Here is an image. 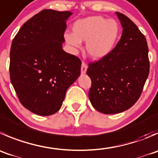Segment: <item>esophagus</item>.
<instances>
[{
  "mask_svg": "<svg viewBox=\"0 0 158 158\" xmlns=\"http://www.w3.org/2000/svg\"><path fill=\"white\" fill-rule=\"evenodd\" d=\"M86 70H87L86 64L82 62V66H81V73H82V74H85V73H86Z\"/></svg>",
  "mask_w": 158,
  "mask_h": 158,
  "instance_id": "34e87169",
  "label": "esophagus"
}]
</instances>
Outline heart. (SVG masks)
Segmentation results:
<instances>
[{
	"label": "heart",
	"mask_w": 158,
	"mask_h": 158,
	"mask_svg": "<svg viewBox=\"0 0 158 158\" xmlns=\"http://www.w3.org/2000/svg\"><path fill=\"white\" fill-rule=\"evenodd\" d=\"M73 31L64 35L68 45L79 48L81 42H86L85 50L89 56L93 59H101L114 48L120 37V27L114 19L90 16L77 20L73 25Z\"/></svg>",
	"instance_id": "b5f03b06"
}]
</instances>
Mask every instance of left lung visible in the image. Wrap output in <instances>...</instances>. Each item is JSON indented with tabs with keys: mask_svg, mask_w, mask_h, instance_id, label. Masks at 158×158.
<instances>
[{
	"mask_svg": "<svg viewBox=\"0 0 158 158\" xmlns=\"http://www.w3.org/2000/svg\"><path fill=\"white\" fill-rule=\"evenodd\" d=\"M116 15L123 27L120 41L108 56L89 64L86 72L92 81L91 104L105 114L131 108L140 96L150 70L144 35L129 18Z\"/></svg>",
	"mask_w": 158,
	"mask_h": 158,
	"instance_id": "obj_1",
	"label": "left lung"
}]
</instances>
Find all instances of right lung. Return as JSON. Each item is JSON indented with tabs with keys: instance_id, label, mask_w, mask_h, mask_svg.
Wrapping results in <instances>:
<instances>
[{
	"instance_id": "right-lung-1",
	"label": "right lung",
	"mask_w": 158,
	"mask_h": 158,
	"mask_svg": "<svg viewBox=\"0 0 158 158\" xmlns=\"http://www.w3.org/2000/svg\"><path fill=\"white\" fill-rule=\"evenodd\" d=\"M72 15L42 10L23 24L12 42L10 82L21 103L39 116L59 111L68 88L80 76V59L62 49Z\"/></svg>"
}]
</instances>
